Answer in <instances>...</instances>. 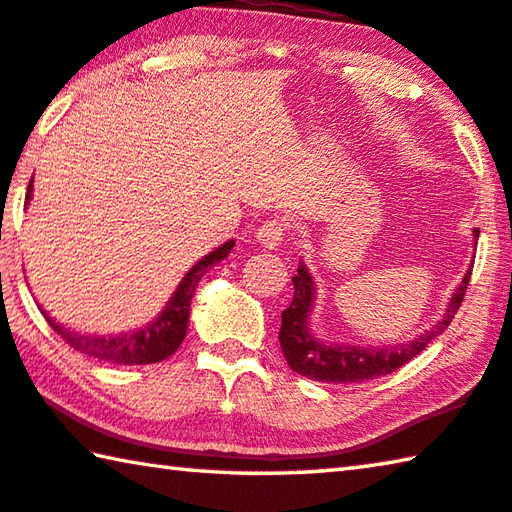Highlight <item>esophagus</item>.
<instances>
[{
    "mask_svg": "<svg viewBox=\"0 0 512 512\" xmlns=\"http://www.w3.org/2000/svg\"><path fill=\"white\" fill-rule=\"evenodd\" d=\"M284 232H287V221L284 219H271L262 223L255 232V237L259 244H264L266 248H277L282 244Z\"/></svg>",
    "mask_w": 512,
    "mask_h": 512,
    "instance_id": "1",
    "label": "esophagus"
}]
</instances>
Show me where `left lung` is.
Returning <instances> with one entry per match:
<instances>
[{
	"label": "left lung",
	"mask_w": 512,
	"mask_h": 512,
	"mask_svg": "<svg viewBox=\"0 0 512 512\" xmlns=\"http://www.w3.org/2000/svg\"><path fill=\"white\" fill-rule=\"evenodd\" d=\"M474 237L479 239V230L474 228ZM472 268H467L461 284H458L454 296L449 298L443 318L436 325L429 327L427 332L420 334L418 339L397 345H379V348H363V345L350 343H332L323 341L311 332L309 318L314 311L316 300V284L311 277L309 268L300 259L298 273L291 277L293 282V300L291 305L282 311V327H280V345L287 359L289 368L302 377L314 381H332V384H354V381H368L384 377L388 372L402 368L406 361L427 348V345L443 334L452 323L454 314L461 307L463 296L470 284Z\"/></svg>",
	"instance_id": "obj_1"
}]
</instances>
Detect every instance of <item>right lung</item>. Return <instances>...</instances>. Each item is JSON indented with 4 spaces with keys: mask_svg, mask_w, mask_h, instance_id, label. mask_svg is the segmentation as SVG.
<instances>
[{
    "mask_svg": "<svg viewBox=\"0 0 512 512\" xmlns=\"http://www.w3.org/2000/svg\"><path fill=\"white\" fill-rule=\"evenodd\" d=\"M31 189H33V178L27 189V203L31 201ZM235 246V239L225 241L212 253L198 259V262L189 268L183 280L171 293V298L164 309L155 316L151 323H146L140 329H133V332H121V334H81L74 332L65 325L56 323L47 311H42L56 334L60 339L72 345L74 350H79L88 357L108 361V363H121V366H142V363H158L162 359L171 357L173 352L180 348L187 325H189V305H192V298L196 293L198 282L201 277L210 271L214 264H219L221 259L228 257V253Z\"/></svg>",
    "mask_w": 512,
    "mask_h": 512,
    "instance_id": "right-lung-1",
    "label": "right lung"
}]
</instances>
